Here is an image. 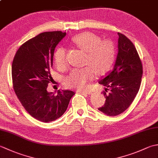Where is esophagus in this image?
I'll return each mask as SVG.
<instances>
[{"label":"esophagus","mask_w":158,"mask_h":158,"mask_svg":"<svg viewBox=\"0 0 158 158\" xmlns=\"http://www.w3.org/2000/svg\"><path fill=\"white\" fill-rule=\"evenodd\" d=\"M77 92L81 94H92V92L89 91V90H88V91H77Z\"/></svg>","instance_id":"obj_1"}]
</instances>
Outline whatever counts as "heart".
<instances>
[{
    "instance_id": "1",
    "label": "heart",
    "mask_w": 158,
    "mask_h": 158,
    "mask_svg": "<svg viewBox=\"0 0 158 158\" xmlns=\"http://www.w3.org/2000/svg\"><path fill=\"white\" fill-rule=\"evenodd\" d=\"M73 41L78 48L86 52L83 69H74L65 79L66 85L70 88L85 89L94 79L96 73L102 75L108 71L115 56V46L109 40H102L92 32H85L74 36ZM53 61L57 68L64 70L67 67L66 50L60 47L53 53Z\"/></svg>"
}]
</instances>
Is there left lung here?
<instances>
[{
	"label": "left lung",
	"instance_id": "1",
	"mask_svg": "<svg viewBox=\"0 0 158 158\" xmlns=\"http://www.w3.org/2000/svg\"><path fill=\"white\" fill-rule=\"evenodd\" d=\"M118 35L113 69L98 81L106 87L102 92L105 105L98 110L109 116L118 115L128 108L139 92L143 75L142 63L135 45L125 35L119 32Z\"/></svg>",
	"mask_w": 158,
	"mask_h": 158
}]
</instances>
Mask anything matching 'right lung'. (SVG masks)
<instances>
[{
    "label": "right lung",
    "mask_w": 158,
    "mask_h": 158,
    "mask_svg": "<svg viewBox=\"0 0 158 158\" xmlns=\"http://www.w3.org/2000/svg\"><path fill=\"white\" fill-rule=\"evenodd\" d=\"M61 31L45 32L25 42L12 63V81L17 96L26 111L36 119L50 122L61 117L75 92L47 88L52 77L50 69L56 45L66 36Z\"/></svg>",
    "instance_id": "obj_1"
}]
</instances>
